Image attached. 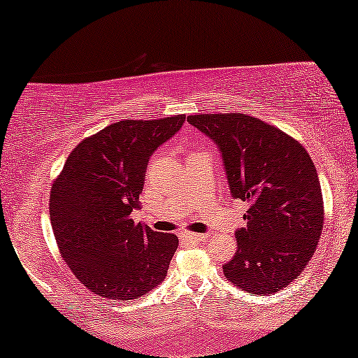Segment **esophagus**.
Returning <instances> with one entry per match:
<instances>
[{
  "label": "esophagus",
  "mask_w": 358,
  "mask_h": 358,
  "mask_svg": "<svg viewBox=\"0 0 358 358\" xmlns=\"http://www.w3.org/2000/svg\"><path fill=\"white\" fill-rule=\"evenodd\" d=\"M180 238H182L184 241H202V239H205L203 234H199V233H189V231L180 233Z\"/></svg>",
  "instance_id": "34e87169"
}]
</instances>
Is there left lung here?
<instances>
[{"mask_svg":"<svg viewBox=\"0 0 358 358\" xmlns=\"http://www.w3.org/2000/svg\"><path fill=\"white\" fill-rule=\"evenodd\" d=\"M187 120L217 143L233 199L249 205L224 277L251 295L283 290L310 262L324 224L315 163L295 138L244 112Z\"/></svg>","mask_w":358,"mask_h":358,"instance_id":"8db88e82","label":"left lung"}]
</instances>
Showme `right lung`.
<instances>
[{
	"label": "right lung",
	"mask_w": 358,
	"mask_h": 358,
	"mask_svg": "<svg viewBox=\"0 0 358 358\" xmlns=\"http://www.w3.org/2000/svg\"><path fill=\"white\" fill-rule=\"evenodd\" d=\"M185 115L120 120L68 156L50 190V222L62 257L86 288L127 301L164 280L179 239L135 223L150 156Z\"/></svg>",
	"instance_id": "add662e5"
}]
</instances>
